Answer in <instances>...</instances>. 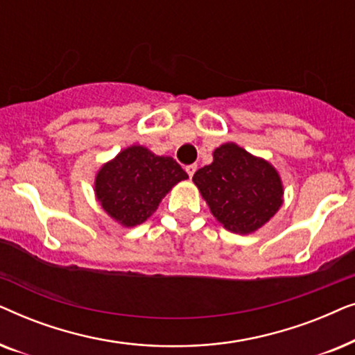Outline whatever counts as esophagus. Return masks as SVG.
<instances>
[{"label": "esophagus", "mask_w": 355, "mask_h": 355, "mask_svg": "<svg viewBox=\"0 0 355 355\" xmlns=\"http://www.w3.org/2000/svg\"><path fill=\"white\" fill-rule=\"evenodd\" d=\"M186 171L189 174V178H192L193 173L197 171V164H189V166H186Z\"/></svg>", "instance_id": "34e87169"}]
</instances>
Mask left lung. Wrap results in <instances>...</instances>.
Instances as JSON below:
<instances>
[{"mask_svg": "<svg viewBox=\"0 0 355 355\" xmlns=\"http://www.w3.org/2000/svg\"><path fill=\"white\" fill-rule=\"evenodd\" d=\"M216 221L236 234H252L276 215L284 186L273 164L234 142L215 148L213 162L192 178Z\"/></svg>", "mask_w": 355, "mask_h": 355, "instance_id": "obj_1", "label": "left lung"}]
</instances>
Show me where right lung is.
I'll return each instance as SVG.
<instances>
[{
    "label": "right lung",
    "instance_id": "add662e5",
    "mask_svg": "<svg viewBox=\"0 0 355 355\" xmlns=\"http://www.w3.org/2000/svg\"><path fill=\"white\" fill-rule=\"evenodd\" d=\"M189 179L171 157H159L144 145H130L96 171L94 191L106 215L124 227L142 225L159 202Z\"/></svg>",
    "mask_w": 355,
    "mask_h": 355
}]
</instances>
